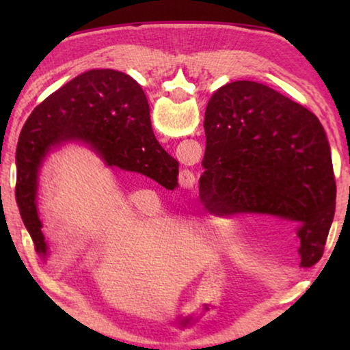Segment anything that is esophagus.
<instances>
[{"mask_svg": "<svg viewBox=\"0 0 350 350\" xmlns=\"http://www.w3.org/2000/svg\"><path fill=\"white\" fill-rule=\"evenodd\" d=\"M188 174H189V173H188ZM188 174H187V177H189V176H188Z\"/></svg>", "mask_w": 350, "mask_h": 350, "instance_id": "1", "label": "esophagus"}]
</instances>
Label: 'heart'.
I'll list each match as a JSON object with an SVG mask.
<instances>
[{"label": "heart", "mask_w": 350, "mask_h": 350, "mask_svg": "<svg viewBox=\"0 0 350 350\" xmlns=\"http://www.w3.org/2000/svg\"><path fill=\"white\" fill-rule=\"evenodd\" d=\"M225 228H236V227H234V222L227 224V227H225ZM236 238H241V236H236Z\"/></svg>", "instance_id": "obj_1"}]
</instances>
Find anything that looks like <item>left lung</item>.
I'll return each mask as SVG.
<instances>
[{"label":"left lung","instance_id":"1","mask_svg":"<svg viewBox=\"0 0 350 350\" xmlns=\"http://www.w3.org/2000/svg\"><path fill=\"white\" fill-rule=\"evenodd\" d=\"M206 208L262 213L293 222L299 267L321 259L335 215L330 145L318 117L256 81H232L205 111Z\"/></svg>","mask_w":350,"mask_h":350}]
</instances>
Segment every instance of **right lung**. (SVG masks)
Instances as JSON below:
<instances>
[{
    "instance_id": "add662e5",
    "label": "right lung",
    "mask_w": 350,
    "mask_h": 350,
    "mask_svg": "<svg viewBox=\"0 0 350 350\" xmlns=\"http://www.w3.org/2000/svg\"><path fill=\"white\" fill-rule=\"evenodd\" d=\"M72 142L86 145L111 170L144 174L165 188L177 183L179 162L154 137L139 83L114 69L75 77L33 109L16 145V204L43 262L49 247L38 216L40 171L52 151Z\"/></svg>"
}]
</instances>
